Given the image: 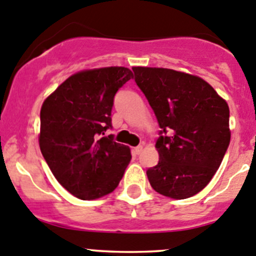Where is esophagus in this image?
Wrapping results in <instances>:
<instances>
[{"instance_id": "esophagus-1", "label": "esophagus", "mask_w": 256, "mask_h": 256, "mask_svg": "<svg viewBox=\"0 0 256 256\" xmlns=\"http://www.w3.org/2000/svg\"><path fill=\"white\" fill-rule=\"evenodd\" d=\"M142 148H144V147H142V146H141V144H140V146H136V147H135V148H134V150H135L136 154H141V152H142Z\"/></svg>"}]
</instances>
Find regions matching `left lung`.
I'll return each mask as SVG.
<instances>
[{
	"label": "left lung",
	"instance_id": "1",
	"mask_svg": "<svg viewBox=\"0 0 256 256\" xmlns=\"http://www.w3.org/2000/svg\"><path fill=\"white\" fill-rule=\"evenodd\" d=\"M132 70L161 128L160 161L146 171L150 184L174 200L192 197L210 182L228 150V104L198 76L166 68Z\"/></svg>",
	"mask_w": 256,
	"mask_h": 256
}]
</instances>
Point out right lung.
<instances>
[{
    "label": "right lung",
    "instance_id": "right-lung-1",
    "mask_svg": "<svg viewBox=\"0 0 256 256\" xmlns=\"http://www.w3.org/2000/svg\"><path fill=\"white\" fill-rule=\"evenodd\" d=\"M132 76L124 66L79 72L43 102L40 151L56 180L80 200L112 193L131 161L130 148L105 132L115 94Z\"/></svg>",
    "mask_w": 256,
    "mask_h": 256
}]
</instances>
